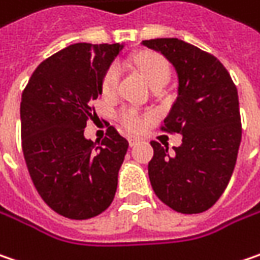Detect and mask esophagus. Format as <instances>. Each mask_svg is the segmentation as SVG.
<instances>
[{
    "label": "esophagus",
    "instance_id": "obj_1",
    "mask_svg": "<svg viewBox=\"0 0 260 260\" xmlns=\"http://www.w3.org/2000/svg\"><path fill=\"white\" fill-rule=\"evenodd\" d=\"M137 142H139L137 137H128V145H130V146H135Z\"/></svg>",
    "mask_w": 260,
    "mask_h": 260
}]
</instances>
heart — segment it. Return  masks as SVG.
Wrapping results in <instances>:
<instances>
[{
  "label": "heart",
  "mask_w": 260,
  "mask_h": 260,
  "mask_svg": "<svg viewBox=\"0 0 260 260\" xmlns=\"http://www.w3.org/2000/svg\"><path fill=\"white\" fill-rule=\"evenodd\" d=\"M135 66L140 74L145 77L150 87H155L158 85H167L171 76V69L168 61L164 58L162 55L155 54V52H145L140 54L135 58ZM120 66L117 62L111 64L107 69V72L102 77V92L105 95H111L117 90L118 82H120ZM121 120L124 125L128 130H139L142 127V120L135 111H124L121 114Z\"/></svg>",
  "instance_id": "heart-1"
}]
</instances>
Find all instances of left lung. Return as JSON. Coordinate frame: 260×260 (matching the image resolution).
I'll return each instance as SVG.
<instances>
[{
    "instance_id": "1",
    "label": "left lung",
    "mask_w": 260,
    "mask_h": 260,
    "mask_svg": "<svg viewBox=\"0 0 260 260\" xmlns=\"http://www.w3.org/2000/svg\"><path fill=\"white\" fill-rule=\"evenodd\" d=\"M174 66L178 96L161 127L183 135L168 146L152 140L150 184L161 201L181 214H201L214 206L233 175L241 142L237 87L221 61L177 38L143 41Z\"/></svg>"
}]
</instances>
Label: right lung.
Listing matches in <instances>:
<instances>
[{
  "label": "right lung",
  "instance_id": "obj_1",
  "mask_svg": "<svg viewBox=\"0 0 260 260\" xmlns=\"http://www.w3.org/2000/svg\"><path fill=\"white\" fill-rule=\"evenodd\" d=\"M120 44H74L42 61L23 90L21 148L46 205L70 219L102 214L115 196L128 142L110 125L102 142L85 137L102 77Z\"/></svg>",
  "mask_w": 260,
  "mask_h": 260
}]
</instances>
